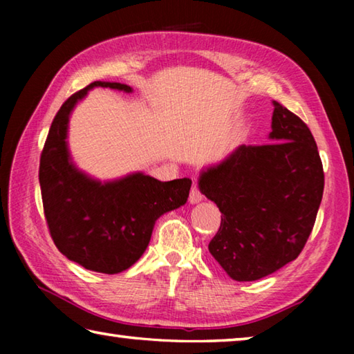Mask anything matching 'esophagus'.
I'll use <instances>...</instances> for the list:
<instances>
[{"mask_svg":"<svg viewBox=\"0 0 354 354\" xmlns=\"http://www.w3.org/2000/svg\"><path fill=\"white\" fill-rule=\"evenodd\" d=\"M201 200H203L201 192L198 190V187H196V185H192V190H190V195H189V201L192 203V205H195V203H200Z\"/></svg>","mask_w":354,"mask_h":354,"instance_id":"obj_1","label":"esophagus"}]
</instances>
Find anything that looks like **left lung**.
Instances as JSON below:
<instances>
[{
	"label": "left lung",
	"mask_w": 354,
	"mask_h": 354,
	"mask_svg": "<svg viewBox=\"0 0 354 354\" xmlns=\"http://www.w3.org/2000/svg\"><path fill=\"white\" fill-rule=\"evenodd\" d=\"M270 143L242 145L203 170L198 187L221 212L209 253L236 281H256L297 259L325 187L308 124L273 101Z\"/></svg>",
	"instance_id": "left-lung-1"
}]
</instances>
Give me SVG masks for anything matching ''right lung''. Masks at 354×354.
<instances>
[{"label":"right lung","mask_w":354,"mask_h":354,"mask_svg":"<svg viewBox=\"0 0 354 354\" xmlns=\"http://www.w3.org/2000/svg\"><path fill=\"white\" fill-rule=\"evenodd\" d=\"M93 87L133 92L127 84L95 81L71 95L51 123L40 156L39 181L45 220L57 250L87 270L113 274L140 259L156 220L185 205L192 181L162 183L134 173L101 184L77 170L65 140L68 118Z\"/></svg>","instance_id":"right-lung-1"}]
</instances>
